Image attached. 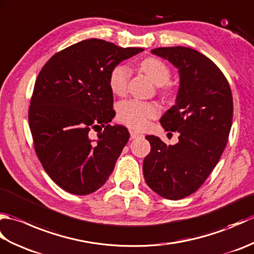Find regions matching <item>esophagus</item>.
Masks as SVG:
<instances>
[{
  "instance_id": "obj_1",
  "label": "esophagus",
  "mask_w": 254,
  "mask_h": 254,
  "mask_svg": "<svg viewBox=\"0 0 254 254\" xmlns=\"http://www.w3.org/2000/svg\"><path fill=\"white\" fill-rule=\"evenodd\" d=\"M139 136H142L141 133H137L135 131H130V137L131 138H136V137H139Z\"/></svg>"
}]
</instances>
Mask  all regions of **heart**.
Instances as JSON below:
<instances>
[{
  "instance_id": "b5f03b06",
  "label": "heart",
  "mask_w": 254,
  "mask_h": 254,
  "mask_svg": "<svg viewBox=\"0 0 254 254\" xmlns=\"http://www.w3.org/2000/svg\"><path fill=\"white\" fill-rule=\"evenodd\" d=\"M139 68L153 80L155 84L161 85L160 96L165 99H172L177 90L168 82L171 78V68L165 61L156 57H147L138 64ZM131 71L124 64H118L109 74V86L116 95L122 96L127 93ZM159 108L152 102L138 100H127L121 102L118 108L119 121L133 130H142L146 127L148 121L158 117Z\"/></svg>"
}]
</instances>
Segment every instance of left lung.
Returning a JSON list of instances; mask_svg holds the SVG:
<instances>
[{
	"label": "left lung",
	"instance_id": "1",
	"mask_svg": "<svg viewBox=\"0 0 254 254\" xmlns=\"http://www.w3.org/2000/svg\"><path fill=\"white\" fill-rule=\"evenodd\" d=\"M152 53L179 69L177 104L160 119L166 131L179 133V142L168 146L159 137L147 135L150 153L143 172L154 192L180 199L195 192L217 165L233 123V95L219 67L198 51L166 47Z\"/></svg>",
	"mask_w": 254,
	"mask_h": 254
}]
</instances>
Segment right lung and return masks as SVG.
Returning <instances> with one entry per match:
<instances>
[{
    "mask_svg": "<svg viewBox=\"0 0 254 254\" xmlns=\"http://www.w3.org/2000/svg\"><path fill=\"white\" fill-rule=\"evenodd\" d=\"M142 51L87 39L57 52L41 68L28 121L38 158L63 190L93 193L115 168L130 135L123 126L109 124L116 115L109 74ZM90 130L97 132V141L90 139Z\"/></svg>",
    "mask_w": 254,
    "mask_h": 254,
    "instance_id": "right-lung-1",
    "label": "right lung"
}]
</instances>
